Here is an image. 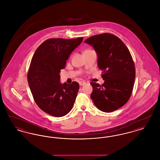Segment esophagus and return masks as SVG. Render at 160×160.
I'll use <instances>...</instances> for the list:
<instances>
[{
    "instance_id": "34e87169",
    "label": "esophagus",
    "mask_w": 160,
    "mask_h": 160,
    "mask_svg": "<svg viewBox=\"0 0 160 160\" xmlns=\"http://www.w3.org/2000/svg\"><path fill=\"white\" fill-rule=\"evenodd\" d=\"M85 84H86V82H83V81H81V82H79V84H80V86H83Z\"/></svg>"
}]
</instances>
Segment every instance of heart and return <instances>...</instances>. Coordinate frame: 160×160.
<instances>
[{"label":"heart","mask_w":160,"mask_h":160,"mask_svg":"<svg viewBox=\"0 0 160 160\" xmlns=\"http://www.w3.org/2000/svg\"><path fill=\"white\" fill-rule=\"evenodd\" d=\"M86 51H87V50H86Z\"/></svg>","instance_id":"obj_1"}]
</instances>
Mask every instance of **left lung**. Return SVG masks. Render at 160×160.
Returning a JSON list of instances; mask_svg holds the SVG:
<instances>
[{
	"instance_id": "obj_1",
	"label": "left lung",
	"mask_w": 160,
	"mask_h": 160,
	"mask_svg": "<svg viewBox=\"0 0 160 160\" xmlns=\"http://www.w3.org/2000/svg\"><path fill=\"white\" fill-rule=\"evenodd\" d=\"M84 42L93 46L97 52L104 80L101 85L91 83L92 99L101 111L116 110L129 100L135 81V66L129 50L121 39L108 33L92 36Z\"/></svg>"
}]
</instances>
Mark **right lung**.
Returning <instances> with one entry per match:
<instances>
[{"label": "right lung", "instance_id": "1", "mask_svg": "<svg viewBox=\"0 0 160 160\" xmlns=\"http://www.w3.org/2000/svg\"><path fill=\"white\" fill-rule=\"evenodd\" d=\"M83 38L48 39L38 47L28 73V81L36 104L55 117L68 114L74 106L79 84L60 82L61 69Z\"/></svg>", "mask_w": 160, "mask_h": 160}]
</instances>
